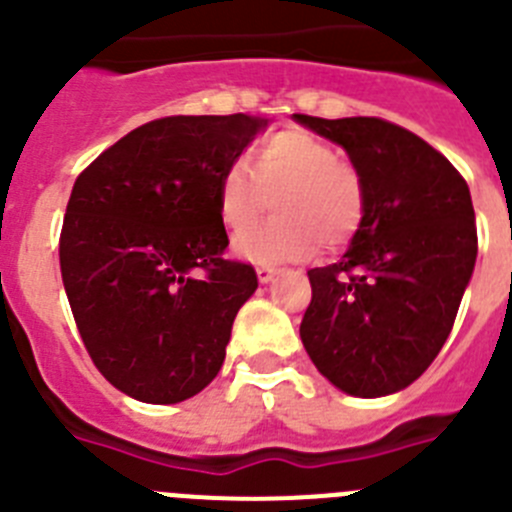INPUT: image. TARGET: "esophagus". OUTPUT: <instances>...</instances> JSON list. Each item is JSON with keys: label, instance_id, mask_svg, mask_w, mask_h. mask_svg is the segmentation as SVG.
I'll return each instance as SVG.
<instances>
[{"label": "esophagus", "instance_id": "obj_1", "mask_svg": "<svg viewBox=\"0 0 512 512\" xmlns=\"http://www.w3.org/2000/svg\"><path fill=\"white\" fill-rule=\"evenodd\" d=\"M275 275H278V267H257V280H260L262 285H267L270 283L272 278H275Z\"/></svg>", "mask_w": 512, "mask_h": 512}]
</instances>
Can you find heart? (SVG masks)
<instances>
[{"instance_id": "b5f03b06", "label": "heart", "mask_w": 512, "mask_h": 512, "mask_svg": "<svg viewBox=\"0 0 512 512\" xmlns=\"http://www.w3.org/2000/svg\"><path fill=\"white\" fill-rule=\"evenodd\" d=\"M278 218L237 234L232 252L252 265H285L338 247L361 224L364 179L338 159L333 143L303 128L270 133L252 148L250 161H232L217 181V214L229 232H240L264 211L269 197Z\"/></svg>"}]
</instances>
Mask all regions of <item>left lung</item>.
I'll return each mask as SVG.
<instances>
[{"mask_svg": "<svg viewBox=\"0 0 512 512\" xmlns=\"http://www.w3.org/2000/svg\"><path fill=\"white\" fill-rule=\"evenodd\" d=\"M338 143L364 179L366 207L346 255L308 270L300 338L348 396L407 389L452 331L477 257L467 181L427 141L381 118L300 116Z\"/></svg>", "mask_w": 512, "mask_h": 512, "instance_id": "left-lung-1", "label": "left lung"}]
</instances>
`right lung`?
I'll return each instance as SVG.
<instances>
[{
  "mask_svg": "<svg viewBox=\"0 0 512 512\" xmlns=\"http://www.w3.org/2000/svg\"><path fill=\"white\" fill-rule=\"evenodd\" d=\"M267 123L245 113L159 118L75 181L62 283L93 364L131 399L179 404L222 369L257 275L222 257L217 181Z\"/></svg>",
  "mask_w": 512,
  "mask_h": 512,
  "instance_id": "add662e5",
  "label": "right lung"
}]
</instances>
